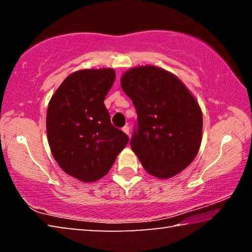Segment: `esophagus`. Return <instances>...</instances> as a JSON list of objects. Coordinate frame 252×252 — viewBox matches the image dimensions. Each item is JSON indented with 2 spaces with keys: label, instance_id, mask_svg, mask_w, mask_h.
<instances>
[{
  "label": "esophagus",
  "instance_id": "1",
  "mask_svg": "<svg viewBox=\"0 0 252 252\" xmlns=\"http://www.w3.org/2000/svg\"><path fill=\"white\" fill-rule=\"evenodd\" d=\"M122 131H123V132H125V133H126L127 135H129V132H130V129H129V126H123V127H122Z\"/></svg>",
  "mask_w": 252,
  "mask_h": 252
}]
</instances>
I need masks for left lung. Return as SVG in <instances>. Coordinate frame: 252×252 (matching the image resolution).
Here are the masks:
<instances>
[{
    "label": "left lung",
    "instance_id": "1",
    "mask_svg": "<svg viewBox=\"0 0 252 252\" xmlns=\"http://www.w3.org/2000/svg\"><path fill=\"white\" fill-rule=\"evenodd\" d=\"M121 88L138 114L132 151L151 176H177L194 160L201 144L202 112L197 100L178 76L153 65L127 70Z\"/></svg>",
    "mask_w": 252,
    "mask_h": 252
}]
</instances>
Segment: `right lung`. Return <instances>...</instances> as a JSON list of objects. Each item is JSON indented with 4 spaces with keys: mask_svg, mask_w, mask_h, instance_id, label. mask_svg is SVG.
I'll list each match as a JSON object with an SVG mask.
<instances>
[{
    "mask_svg": "<svg viewBox=\"0 0 252 252\" xmlns=\"http://www.w3.org/2000/svg\"><path fill=\"white\" fill-rule=\"evenodd\" d=\"M116 80L113 69H85L66 76L51 97L46 133L53 158L83 182L103 178L129 141L112 126L104 105Z\"/></svg>",
    "mask_w": 252,
    "mask_h": 252,
    "instance_id": "right-lung-1",
    "label": "right lung"
}]
</instances>
